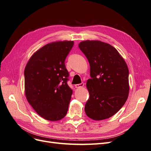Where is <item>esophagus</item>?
I'll list each match as a JSON object with an SVG mask.
<instances>
[{
  "label": "esophagus",
  "mask_w": 151,
  "mask_h": 151,
  "mask_svg": "<svg viewBox=\"0 0 151 151\" xmlns=\"http://www.w3.org/2000/svg\"><path fill=\"white\" fill-rule=\"evenodd\" d=\"M84 86V83H82L81 84H76L75 87L76 88H82V87Z\"/></svg>",
  "instance_id": "34e87169"
}]
</instances>
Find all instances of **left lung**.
Here are the masks:
<instances>
[{
	"mask_svg": "<svg viewBox=\"0 0 151 151\" xmlns=\"http://www.w3.org/2000/svg\"><path fill=\"white\" fill-rule=\"evenodd\" d=\"M79 47L88 58L91 79L86 86L89 98L84 110L94 120L106 119L125 103L129 92V71L124 59L109 44L87 40Z\"/></svg>",
	"mask_w": 151,
	"mask_h": 151,
	"instance_id": "1",
	"label": "left lung"
}]
</instances>
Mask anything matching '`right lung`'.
<instances>
[{
	"mask_svg": "<svg viewBox=\"0 0 151 151\" xmlns=\"http://www.w3.org/2000/svg\"><path fill=\"white\" fill-rule=\"evenodd\" d=\"M73 46V41L48 43L31 56L25 67L27 100L47 120H61L67 113L72 91L67 84L65 60Z\"/></svg>",
	"mask_w": 151,
	"mask_h": 151,
	"instance_id": "right-lung-1",
	"label": "right lung"
}]
</instances>
